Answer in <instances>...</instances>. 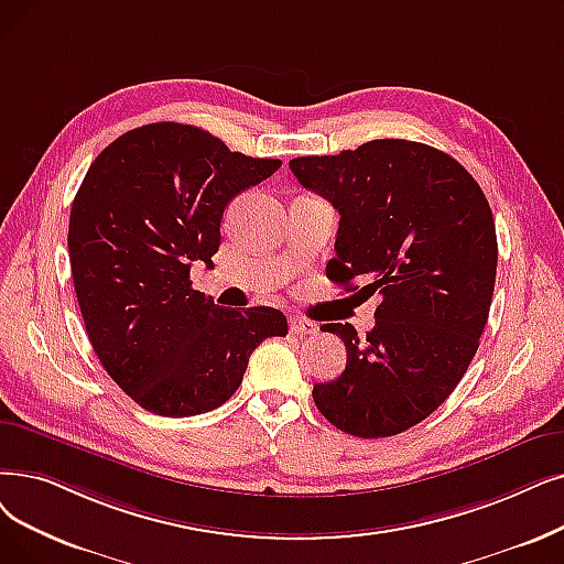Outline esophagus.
<instances>
[{"label":"esophagus","mask_w":564,"mask_h":564,"mask_svg":"<svg viewBox=\"0 0 564 564\" xmlns=\"http://www.w3.org/2000/svg\"><path fill=\"white\" fill-rule=\"evenodd\" d=\"M290 332L297 336H308L315 334L317 327L311 321H304V317H290Z\"/></svg>","instance_id":"34e87169"}]
</instances>
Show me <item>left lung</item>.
<instances>
[{
	"label": "left lung",
	"mask_w": 564,
	"mask_h": 564,
	"mask_svg": "<svg viewBox=\"0 0 564 564\" xmlns=\"http://www.w3.org/2000/svg\"><path fill=\"white\" fill-rule=\"evenodd\" d=\"M290 170L340 214L327 276L382 297L366 338L348 323L321 327L348 361L313 401L350 435L403 433L452 394L479 348L498 267L491 207L456 159L412 140L300 156Z\"/></svg>",
	"instance_id": "8db88e82"
}]
</instances>
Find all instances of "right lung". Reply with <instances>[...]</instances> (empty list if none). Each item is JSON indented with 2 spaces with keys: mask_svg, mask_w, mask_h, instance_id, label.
I'll return each instance as SVG.
<instances>
[{
  "mask_svg": "<svg viewBox=\"0 0 564 564\" xmlns=\"http://www.w3.org/2000/svg\"><path fill=\"white\" fill-rule=\"evenodd\" d=\"M279 167L177 121L119 135L89 165L68 221L73 285L96 357L140 408L224 405L260 343L288 334L281 311L216 306L188 279L212 264L228 203Z\"/></svg>",
  "mask_w": 564,
  "mask_h": 564,
  "instance_id": "add662e5",
  "label": "right lung"
}]
</instances>
